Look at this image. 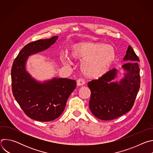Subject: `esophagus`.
Returning a JSON list of instances; mask_svg holds the SVG:
<instances>
[{
	"instance_id": "esophagus-1",
	"label": "esophagus",
	"mask_w": 153,
	"mask_h": 153,
	"mask_svg": "<svg viewBox=\"0 0 153 153\" xmlns=\"http://www.w3.org/2000/svg\"><path fill=\"white\" fill-rule=\"evenodd\" d=\"M85 84V80L82 79H79L77 80V86H82Z\"/></svg>"
}]
</instances>
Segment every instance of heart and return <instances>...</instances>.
Listing matches in <instances>:
<instances>
[{
  "label": "heart",
  "mask_w": 153,
  "mask_h": 153,
  "mask_svg": "<svg viewBox=\"0 0 153 153\" xmlns=\"http://www.w3.org/2000/svg\"><path fill=\"white\" fill-rule=\"evenodd\" d=\"M69 56L73 60L82 61L81 71L86 77L97 79L108 72L116 59V51L110 45L83 41L70 47ZM60 59L63 63H67L65 54H61Z\"/></svg>",
  "instance_id": "b5f03b06"
}]
</instances>
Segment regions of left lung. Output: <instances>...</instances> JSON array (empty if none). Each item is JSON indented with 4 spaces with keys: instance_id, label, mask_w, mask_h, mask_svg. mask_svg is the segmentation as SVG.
<instances>
[{
    "instance_id": "obj_1",
    "label": "left lung",
    "mask_w": 153,
    "mask_h": 153,
    "mask_svg": "<svg viewBox=\"0 0 153 153\" xmlns=\"http://www.w3.org/2000/svg\"><path fill=\"white\" fill-rule=\"evenodd\" d=\"M122 66L123 77L115 81L119 71H109L97 80L88 83L91 94L89 107L93 115L103 120H110L125 114L133 107L140 88L139 59L131 46L128 47Z\"/></svg>"
}]
</instances>
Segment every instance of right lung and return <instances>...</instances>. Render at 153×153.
Masks as SVG:
<instances>
[{"mask_svg":"<svg viewBox=\"0 0 153 153\" xmlns=\"http://www.w3.org/2000/svg\"><path fill=\"white\" fill-rule=\"evenodd\" d=\"M58 37L53 36L28 43L19 52L11 68L13 96L26 115L37 121L48 122L59 117L76 87L74 80L54 77L40 82L27 71L28 57L47 50Z\"/></svg>","mask_w":153,"mask_h":153,"instance_id":"1","label":"right lung"}]
</instances>
